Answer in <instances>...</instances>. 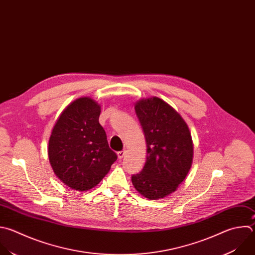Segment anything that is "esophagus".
I'll return each mask as SVG.
<instances>
[{
  "label": "esophagus",
  "mask_w": 255,
  "mask_h": 255,
  "mask_svg": "<svg viewBox=\"0 0 255 255\" xmlns=\"http://www.w3.org/2000/svg\"><path fill=\"white\" fill-rule=\"evenodd\" d=\"M117 155H118V158H119V159H122V158L125 156V151H119V152L117 153Z\"/></svg>",
  "instance_id": "obj_1"
}]
</instances>
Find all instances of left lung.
Listing matches in <instances>:
<instances>
[{"mask_svg": "<svg viewBox=\"0 0 255 255\" xmlns=\"http://www.w3.org/2000/svg\"><path fill=\"white\" fill-rule=\"evenodd\" d=\"M135 111L145 134L147 157L132 183L145 198H164L177 190L190 170L194 153L191 133L181 115L158 97L140 99Z\"/></svg>", "mask_w": 255, "mask_h": 255, "instance_id": "left-lung-1", "label": "left lung"}]
</instances>
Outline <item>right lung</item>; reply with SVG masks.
I'll list each match as a JSON object with an SVG mask.
<instances>
[{
    "mask_svg": "<svg viewBox=\"0 0 255 255\" xmlns=\"http://www.w3.org/2000/svg\"><path fill=\"white\" fill-rule=\"evenodd\" d=\"M101 106L90 97L71 102L58 117L48 144L56 176L68 187L87 191L101 182L117 155L99 123Z\"/></svg>",
    "mask_w": 255,
    "mask_h": 255,
    "instance_id": "obj_1",
    "label": "right lung"
}]
</instances>
